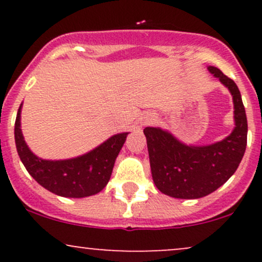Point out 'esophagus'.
<instances>
[{
	"label": "esophagus",
	"mask_w": 262,
	"mask_h": 262,
	"mask_svg": "<svg viewBox=\"0 0 262 262\" xmlns=\"http://www.w3.org/2000/svg\"><path fill=\"white\" fill-rule=\"evenodd\" d=\"M152 122H154V117H152V116H145L143 119H141V125H148Z\"/></svg>",
	"instance_id": "1"
}]
</instances>
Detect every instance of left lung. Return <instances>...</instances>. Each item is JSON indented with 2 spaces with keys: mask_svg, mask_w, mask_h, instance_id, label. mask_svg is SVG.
<instances>
[{
  "mask_svg": "<svg viewBox=\"0 0 262 262\" xmlns=\"http://www.w3.org/2000/svg\"><path fill=\"white\" fill-rule=\"evenodd\" d=\"M207 69L233 97L235 127L228 137L208 145H187L169 130L144 129L155 186L173 198L196 200L214 192L233 176L246 149L248 121L239 89L219 69Z\"/></svg>",
  "mask_w": 262,
  "mask_h": 262,
  "instance_id": "left-lung-1",
  "label": "left lung"
}]
</instances>
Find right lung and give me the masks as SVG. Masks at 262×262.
Masks as SVG:
<instances>
[{"instance_id": "obj_1", "label": "right lung", "mask_w": 262, "mask_h": 262, "mask_svg": "<svg viewBox=\"0 0 262 262\" xmlns=\"http://www.w3.org/2000/svg\"><path fill=\"white\" fill-rule=\"evenodd\" d=\"M20 103L14 123L17 152L27 171L45 189L61 197L83 198L97 194L107 186L114 162L128 132L114 134L86 154L65 160L38 158L27 145L20 129Z\"/></svg>"}]
</instances>
